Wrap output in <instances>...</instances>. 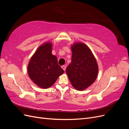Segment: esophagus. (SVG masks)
Here are the masks:
<instances>
[{
    "instance_id": "esophagus-1",
    "label": "esophagus",
    "mask_w": 129,
    "mask_h": 129,
    "mask_svg": "<svg viewBox=\"0 0 129 129\" xmlns=\"http://www.w3.org/2000/svg\"><path fill=\"white\" fill-rule=\"evenodd\" d=\"M61 67H62V69H63V70L64 71H66V66H62Z\"/></svg>"
}]
</instances>
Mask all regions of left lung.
I'll return each instance as SVG.
<instances>
[{"instance_id": "8db88e82", "label": "left lung", "mask_w": 129, "mask_h": 129, "mask_svg": "<svg viewBox=\"0 0 129 129\" xmlns=\"http://www.w3.org/2000/svg\"><path fill=\"white\" fill-rule=\"evenodd\" d=\"M72 62L66 68V73L73 87L82 90L96 80L98 66L90 49L85 44H75L72 46Z\"/></svg>"}]
</instances>
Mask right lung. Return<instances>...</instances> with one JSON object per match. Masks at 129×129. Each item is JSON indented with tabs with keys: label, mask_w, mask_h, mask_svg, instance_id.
<instances>
[{
	"label": "right lung",
	"mask_w": 129,
	"mask_h": 129,
	"mask_svg": "<svg viewBox=\"0 0 129 129\" xmlns=\"http://www.w3.org/2000/svg\"><path fill=\"white\" fill-rule=\"evenodd\" d=\"M52 45L47 42L40 46L31 57L28 73L33 82L46 89L54 84L64 71L58 64L56 56L52 55Z\"/></svg>",
	"instance_id": "obj_1"
}]
</instances>
